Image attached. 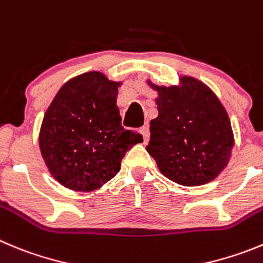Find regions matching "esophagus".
<instances>
[{"label": "esophagus", "mask_w": 263, "mask_h": 263, "mask_svg": "<svg viewBox=\"0 0 263 263\" xmlns=\"http://www.w3.org/2000/svg\"><path fill=\"white\" fill-rule=\"evenodd\" d=\"M141 134H142V137H143L144 143H147L148 138H150V130H148L147 125H146V126L141 127Z\"/></svg>", "instance_id": "34e87169"}]
</instances>
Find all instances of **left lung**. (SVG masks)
I'll return each mask as SVG.
<instances>
[{"instance_id": "8db88e82", "label": "left lung", "mask_w": 263, "mask_h": 263, "mask_svg": "<svg viewBox=\"0 0 263 263\" xmlns=\"http://www.w3.org/2000/svg\"><path fill=\"white\" fill-rule=\"evenodd\" d=\"M181 86H156L159 115L150 121L147 153L176 184L199 186L228 164L235 138L227 110L203 82L181 77Z\"/></svg>"}]
</instances>
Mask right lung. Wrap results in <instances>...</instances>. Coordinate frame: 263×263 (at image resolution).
<instances>
[{
	"label": "right lung",
	"mask_w": 263,
	"mask_h": 263,
	"mask_svg": "<svg viewBox=\"0 0 263 263\" xmlns=\"http://www.w3.org/2000/svg\"><path fill=\"white\" fill-rule=\"evenodd\" d=\"M120 84L88 71L67 81L48 107L39 146L50 175L65 187L99 189L117 175L126 151L143 142L121 126Z\"/></svg>",
	"instance_id": "right-lung-1"
}]
</instances>
